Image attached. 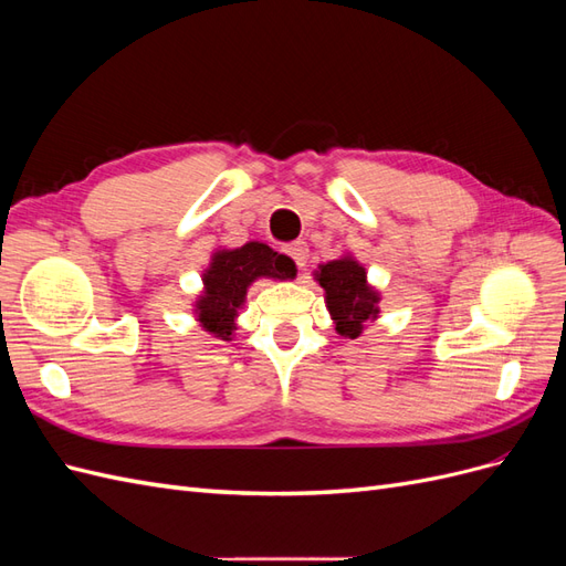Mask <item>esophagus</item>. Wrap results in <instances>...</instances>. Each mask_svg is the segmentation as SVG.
Returning a JSON list of instances; mask_svg holds the SVG:
<instances>
[{
  "instance_id": "obj_1",
  "label": "esophagus",
  "mask_w": 566,
  "mask_h": 566,
  "mask_svg": "<svg viewBox=\"0 0 566 566\" xmlns=\"http://www.w3.org/2000/svg\"><path fill=\"white\" fill-rule=\"evenodd\" d=\"M283 252L290 256V260L295 262V266H297V269H304V264H306V256H310V250H306V245H304V243H290V245H285V248H283Z\"/></svg>"
}]
</instances>
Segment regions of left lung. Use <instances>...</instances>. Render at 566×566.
Wrapping results in <instances>:
<instances>
[{
	"mask_svg": "<svg viewBox=\"0 0 566 566\" xmlns=\"http://www.w3.org/2000/svg\"><path fill=\"white\" fill-rule=\"evenodd\" d=\"M316 281L325 290L328 312L335 318V331L345 337H358L364 323L378 316V293L366 283V269L349 260H337L323 264Z\"/></svg>",
	"mask_w": 566,
	"mask_h": 566,
	"instance_id": "8db88e82",
	"label": "left lung"
}]
</instances>
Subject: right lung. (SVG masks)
Returning a JSON list of instances; mask_svg holds the SVG:
<instances>
[{"instance_id":"obj_1","label":"right lung","mask_w":566,"mask_h":566,"mask_svg":"<svg viewBox=\"0 0 566 566\" xmlns=\"http://www.w3.org/2000/svg\"><path fill=\"white\" fill-rule=\"evenodd\" d=\"M293 279L295 266L285 254L273 252L264 243H248L238 250H224L212 256L205 271V293L198 300V321L221 339H229L235 331L233 318L245 302L248 285L260 279Z\"/></svg>"}]
</instances>
